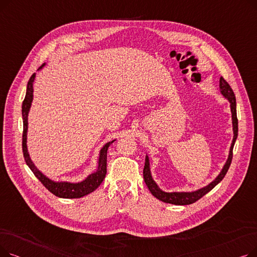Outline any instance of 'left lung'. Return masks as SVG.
Returning a JSON list of instances; mask_svg holds the SVG:
<instances>
[{
	"label": "left lung",
	"instance_id": "obj_1",
	"mask_svg": "<svg viewBox=\"0 0 257 257\" xmlns=\"http://www.w3.org/2000/svg\"><path fill=\"white\" fill-rule=\"evenodd\" d=\"M220 92L222 93V96L229 102L230 104V110H231V120H232V131H233V139L231 142L230 149H229L228 157L225 165L223 166L221 172L219 175L215 177L210 183L207 185L198 188L196 191L192 192H166L158 186L156 181L153 179L152 173H151V167H150V158L149 155L146 154V161H145V168H144V179L145 182L149 188V191L151 194L159 199L160 201L166 202V203L170 204H175V205H188L192 204L194 202L198 201L200 198L206 195L208 192H210L212 188L220 183L222 179L225 177V175L230 167L231 164V159H232V150H233V146L235 144V141L237 139V131H238V125H237V117H236V101H235V96L232 88L230 87L226 81L224 80L223 77L220 78Z\"/></svg>",
	"mask_w": 257,
	"mask_h": 257
}]
</instances>
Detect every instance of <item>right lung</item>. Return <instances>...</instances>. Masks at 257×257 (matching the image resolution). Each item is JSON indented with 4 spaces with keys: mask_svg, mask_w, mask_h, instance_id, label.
I'll return each instance as SVG.
<instances>
[{
    "mask_svg": "<svg viewBox=\"0 0 257 257\" xmlns=\"http://www.w3.org/2000/svg\"><path fill=\"white\" fill-rule=\"evenodd\" d=\"M46 65L43 64L39 67L38 71H40ZM36 74L34 73L31 78L28 81V85H27L26 96L25 100L22 105V116H23V123H24V133H23V153L26 160V164L30 168V170L33 172V174L37 177V179L42 182L48 190L59 198L64 199H74V198H81L84 197L90 193H92L94 190H97L99 185L102 183L106 176L107 172V150L109 146L115 142V140H112L110 142L106 143L99 152V157L97 161V170L90 173L85 177V179L73 182V181H61V180H54L47 175H45L42 171L38 170V168L34 165L32 161L30 154L28 152V147H27V134H28V115L30 112V108L33 101V83L35 80Z\"/></svg>",
    "mask_w": 257,
    "mask_h": 257,
    "instance_id": "add662e5",
    "label": "right lung"
}]
</instances>
